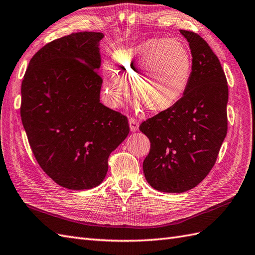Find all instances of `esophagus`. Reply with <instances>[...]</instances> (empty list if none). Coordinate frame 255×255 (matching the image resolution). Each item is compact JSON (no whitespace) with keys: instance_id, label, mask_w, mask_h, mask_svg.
I'll return each mask as SVG.
<instances>
[{"instance_id":"obj_1","label":"esophagus","mask_w":255,"mask_h":255,"mask_svg":"<svg viewBox=\"0 0 255 255\" xmlns=\"http://www.w3.org/2000/svg\"><path fill=\"white\" fill-rule=\"evenodd\" d=\"M128 126H129L130 132H136V130H138V128H139L138 122H137V120H135L134 118H129Z\"/></svg>"}]
</instances>
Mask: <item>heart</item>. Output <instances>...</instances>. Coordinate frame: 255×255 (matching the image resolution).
I'll return each mask as SVG.
<instances>
[{"label":"heart","instance_id":"obj_1","mask_svg":"<svg viewBox=\"0 0 255 255\" xmlns=\"http://www.w3.org/2000/svg\"><path fill=\"white\" fill-rule=\"evenodd\" d=\"M114 68L103 67V89L109 105L119 107L134 86L136 99L153 113L176 105L189 87L193 59L188 46L173 38H150L116 51Z\"/></svg>","mask_w":255,"mask_h":255}]
</instances>
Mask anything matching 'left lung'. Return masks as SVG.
<instances>
[{"mask_svg": "<svg viewBox=\"0 0 255 255\" xmlns=\"http://www.w3.org/2000/svg\"><path fill=\"white\" fill-rule=\"evenodd\" d=\"M180 33L193 58L189 87L176 105L139 127L151 142L144 177L166 193L195 188L215 165L228 133L229 87L220 61L198 34Z\"/></svg>", "mask_w": 255, "mask_h": 255, "instance_id": "1", "label": "left lung"}]
</instances>
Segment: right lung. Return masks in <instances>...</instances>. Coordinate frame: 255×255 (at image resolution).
<instances>
[{
  "mask_svg": "<svg viewBox=\"0 0 255 255\" xmlns=\"http://www.w3.org/2000/svg\"><path fill=\"white\" fill-rule=\"evenodd\" d=\"M79 32L47 44L31 59L21 85L22 125L39 166L66 189L98 187L108 157L129 132L127 117L100 101V42Z\"/></svg>",
  "mask_w": 255,
  "mask_h": 255,
  "instance_id": "add662e5",
  "label": "right lung"
}]
</instances>
